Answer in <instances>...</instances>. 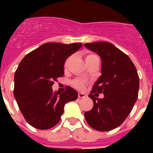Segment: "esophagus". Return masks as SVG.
Wrapping results in <instances>:
<instances>
[{
  "instance_id": "obj_1",
  "label": "esophagus",
  "mask_w": 153,
  "mask_h": 153,
  "mask_svg": "<svg viewBox=\"0 0 153 153\" xmlns=\"http://www.w3.org/2000/svg\"><path fill=\"white\" fill-rule=\"evenodd\" d=\"M78 97H79V98H83V97H86V94H84V93H78Z\"/></svg>"
}]
</instances>
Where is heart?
<instances>
[{
	"label": "heart",
	"instance_id": "heart-1",
	"mask_svg": "<svg viewBox=\"0 0 153 153\" xmlns=\"http://www.w3.org/2000/svg\"><path fill=\"white\" fill-rule=\"evenodd\" d=\"M71 56H69L68 58H66V60H65V63H64V68L65 69H67L69 65H70V61H71ZM97 58L96 55L94 54H87L86 56H85V60H86V63L89 62L90 60H93V59H96ZM87 81L86 80L83 79H74L72 82H71V85L75 88L79 90H83L84 89V88L86 86Z\"/></svg>",
	"mask_w": 153,
	"mask_h": 153
}]
</instances>
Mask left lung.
I'll use <instances>...</instances> for the list:
<instances>
[{"mask_svg": "<svg viewBox=\"0 0 153 153\" xmlns=\"http://www.w3.org/2000/svg\"><path fill=\"white\" fill-rule=\"evenodd\" d=\"M100 56L102 75L88 95L93 107L84 113L88 124L98 131H110L121 125L131 112L139 88L138 72L130 58L106 42L85 43ZM103 93L104 97L96 96Z\"/></svg>", "mask_w": 153, "mask_h": 153, "instance_id": "left-lung-1", "label": "left lung"}]
</instances>
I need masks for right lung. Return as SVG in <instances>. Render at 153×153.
Listing matches in <instances>:
<instances>
[{
	"mask_svg": "<svg viewBox=\"0 0 153 153\" xmlns=\"http://www.w3.org/2000/svg\"><path fill=\"white\" fill-rule=\"evenodd\" d=\"M81 43L47 42L27 54L15 74L14 96L26 121L38 129H48L60 121L64 106L78 93L67 86L59 94L53 92L54 81L64 75V63Z\"/></svg>",
	"mask_w": 153,
	"mask_h": 153,
	"instance_id": "1",
	"label": "right lung"
}]
</instances>
